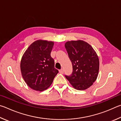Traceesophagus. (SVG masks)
<instances>
[{
	"label": "esophagus",
	"instance_id": "34e87169",
	"mask_svg": "<svg viewBox=\"0 0 121 121\" xmlns=\"http://www.w3.org/2000/svg\"><path fill=\"white\" fill-rule=\"evenodd\" d=\"M59 73L61 74L64 73V69H61L60 70H59Z\"/></svg>",
	"mask_w": 121,
	"mask_h": 121
}]
</instances>
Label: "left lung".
<instances>
[{
    "label": "left lung",
    "instance_id": "1",
    "mask_svg": "<svg viewBox=\"0 0 121 121\" xmlns=\"http://www.w3.org/2000/svg\"><path fill=\"white\" fill-rule=\"evenodd\" d=\"M65 47L73 67L72 74L65 78L75 89L86 90L98 77V57L91 45L83 40L67 41Z\"/></svg>",
    "mask_w": 121,
    "mask_h": 121
}]
</instances>
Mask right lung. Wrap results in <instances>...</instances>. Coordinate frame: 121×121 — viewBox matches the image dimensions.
<instances>
[{"instance_id": "obj_1", "label": "right lung", "mask_w": 121, "mask_h": 121, "mask_svg": "<svg viewBox=\"0 0 121 121\" xmlns=\"http://www.w3.org/2000/svg\"><path fill=\"white\" fill-rule=\"evenodd\" d=\"M54 42L38 40L30 46L21 61L22 77L30 88L36 91L49 87L58 71L50 56Z\"/></svg>"}]
</instances>
